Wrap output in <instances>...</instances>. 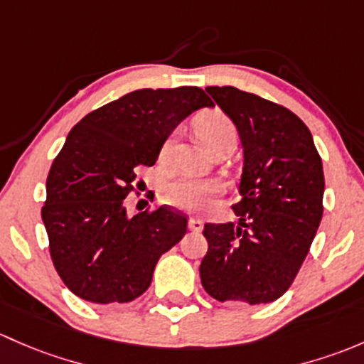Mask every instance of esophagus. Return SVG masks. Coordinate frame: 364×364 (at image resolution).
Masks as SVG:
<instances>
[{
  "mask_svg": "<svg viewBox=\"0 0 364 364\" xmlns=\"http://www.w3.org/2000/svg\"><path fill=\"white\" fill-rule=\"evenodd\" d=\"M189 230L191 231H201L203 230V220L201 219H198V217H191L189 219Z\"/></svg>",
  "mask_w": 364,
  "mask_h": 364,
  "instance_id": "34e87169",
  "label": "esophagus"
}]
</instances>
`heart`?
I'll use <instances>...</instances> for the list:
<instances>
[{"label":"heart","instance_id":"1","mask_svg":"<svg viewBox=\"0 0 364 364\" xmlns=\"http://www.w3.org/2000/svg\"><path fill=\"white\" fill-rule=\"evenodd\" d=\"M194 129L198 136L203 140V144L210 149L215 141L223 138L235 136V126L228 115L220 110H208L205 114L198 115L194 121ZM171 149V140L164 141L161 149V156H168ZM217 183L213 181H205V178L196 177H178L173 182L166 183L163 191L164 200L173 207L183 210H200L207 207L217 193Z\"/></svg>","mask_w":364,"mask_h":364}]
</instances>
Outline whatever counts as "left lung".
Listing matches in <instances>:
<instances>
[{"label": "left lung", "instance_id": "8db88e82", "mask_svg": "<svg viewBox=\"0 0 364 364\" xmlns=\"http://www.w3.org/2000/svg\"><path fill=\"white\" fill-rule=\"evenodd\" d=\"M207 92L237 126L243 164L233 207L238 224H205L201 284L217 301H275L293 284L321 224V156L309 127L287 108L231 85Z\"/></svg>", "mask_w": 364, "mask_h": 364}]
</instances>
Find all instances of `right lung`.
<instances>
[{
    "instance_id": "right-lung-1",
    "label": "right lung",
    "mask_w": 364,
    "mask_h": 364,
    "mask_svg": "<svg viewBox=\"0 0 364 364\" xmlns=\"http://www.w3.org/2000/svg\"><path fill=\"white\" fill-rule=\"evenodd\" d=\"M212 105L200 87L138 89L73 126L48 171L42 208L52 263L71 293L112 305L149 289L187 217L170 207L127 215L124 198L175 127Z\"/></svg>"
}]
</instances>
